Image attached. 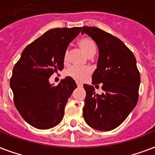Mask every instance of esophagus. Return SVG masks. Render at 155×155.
Segmentation results:
<instances>
[{
	"instance_id": "esophagus-1",
	"label": "esophagus",
	"mask_w": 155,
	"mask_h": 155,
	"mask_svg": "<svg viewBox=\"0 0 155 155\" xmlns=\"http://www.w3.org/2000/svg\"><path fill=\"white\" fill-rule=\"evenodd\" d=\"M77 86H78V87H82V84L80 83V82H77Z\"/></svg>"
}]
</instances>
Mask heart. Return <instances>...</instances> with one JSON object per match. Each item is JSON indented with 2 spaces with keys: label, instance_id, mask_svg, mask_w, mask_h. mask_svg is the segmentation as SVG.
<instances>
[{
  "label": "heart",
  "instance_id": "1",
  "mask_svg": "<svg viewBox=\"0 0 155 155\" xmlns=\"http://www.w3.org/2000/svg\"><path fill=\"white\" fill-rule=\"evenodd\" d=\"M78 45L82 51L89 57L94 56L95 53V45L94 42L90 38H82L78 41ZM68 60V51H65L64 56V62L66 63ZM91 74V69L88 67L79 68V67L72 66L65 71V75L69 78H72L78 81H82L89 77Z\"/></svg>",
  "mask_w": 155,
  "mask_h": 155
}]
</instances>
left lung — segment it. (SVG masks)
Listing matches in <instances>:
<instances>
[{"instance_id":"obj_1","label":"left lung","mask_w":155,"mask_h":155,"mask_svg":"<svg viewBox=\"0 0 155 155\" xmlns=\"http://www.w3.org/2000/svg\"><path fill=\"white\" fill-rule=\"evenodd\" d=\"M99 48L97 69L92 83H103L102 94L84 84L86 92L83 117L89 126L110 131L123 123L137 105L141 77L136 58L126 45L112 35L94 26H83Z\"/></svg>"}]
</instances>
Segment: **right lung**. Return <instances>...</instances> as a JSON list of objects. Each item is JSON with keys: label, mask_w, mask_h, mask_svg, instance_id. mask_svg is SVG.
Masks as SVG:
<instances>
[{"label": "right lung", "mask_w": 155, "mask_h": 155, "mask_svg": "<svg viewBox=\"0 0 155 155\" xmlns=\"http://www.w3.org/2000/svg\"><path fill=\"white\" fill-rule=\"evenodd\" d=\"M81 30H49L26 47L14 65L10 78L14 105L21 117L36 129L53 128L64 117V107L77 84L66 77L52 86L49 78L63 69L67 48Z\"/></svg>", "instance_id": "obj_1"}]
</instances>
